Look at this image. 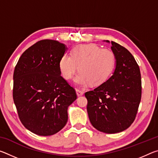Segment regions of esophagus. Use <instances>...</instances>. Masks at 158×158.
Wrapping results in <instances>:
<instances>
[{
  "label": "esophagus",
  "instance_id": "obj_1",
  "mask_svg": "<svg viewBox=\"0 0 158 158\" xmlns=\"http://www.w3.org/2000/svg\"><path fill=\"white\" fill-rule=\"evenodd\" d=\"M76 92H77V95L78 97H79V96H81V95H83V94H84V92L81 91V90H76Z\"/></svg>",
  "mask_w": 158,
  "mask_h": 158
}]
</instances>
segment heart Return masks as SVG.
Returning a JSON list of instances; mask_svg holds the SVG:
<instances>
[{"mask_svg": "<svg viewBox=\"0 0 158 158\" xmlns=\"http://www.w3.org/2000/svg\"><path fill=\"white\" fill-rule=\"evenodd\" d=\"M116 62L112 51L101 49L93 44H81L74 48L72 56L65 53L60 58L59 69L64 78L69 80L79 68L80 73L74 81L79 86L85 87L90 84L100 85L111 77Z\"/></svg>", "mask_w": 158, "mask_h": 158, "instance_id": "obj_1", "label": "heart"}]
</instances>
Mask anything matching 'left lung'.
Returning a JSON list of instances; mask_svg holds the SVG:
<instances>
[{
    "instance_id": "1",
    "label": "left lung",
    "mask_w": 158,
    "mask_h": 158,
    "mask_svg": "<svg viewBox=\"0 0 158 158\" xmlns=\"http://www.w3.org/2000/svg\"><path fill=\"white\" fill-rule=\"evenodd\" d=\"M111 43L116 59L113 74L104 84L85 93L92 125L107 134L123 132L132 125L141 98L140 69L135 58L121 45Z\"/></svg>"
}]
</instances>
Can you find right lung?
<instances>
[{"label": "right lung", "instance_id": "add662e5", "mask_svg": "<svg viewBox=\"0 0 158 158\" xmlns=\"http://www.w3.org/2000/svg\"><path fill=\"white\" fill-rule=\"evenodd\" d=\"M67 49L56 40H40L22 53L15 68L13 100L19 117L37 135L62 130L68 106L77 99L75 90L60 76L59 61Z\"/></svg>", "mask_w": 158, "mask_h": 158}]
</instances>
